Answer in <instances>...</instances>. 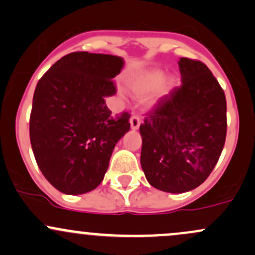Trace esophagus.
<instances>
[{
  "label": "esophagus",
  "instance_id": "esophagus-1",
  "mask_svg": "<svg viewBox=\"0 0 255 255\" xmlns=\"http://www.w3.org/2000/svg\"><path fill=\"white\" fill-rule=\"evenodd\" d=\"M129 122H130V128H132L133 130L138 129L139 126H140V123H141L140 119H139L138 116H132V117H130Z\"/></svg>",
  "mask_w": 255,
  "mask_h": 255
}]
</instances>
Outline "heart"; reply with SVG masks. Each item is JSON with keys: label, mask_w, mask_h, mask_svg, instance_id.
Masks as SVG:
<instances>
[{"label": "heart", "mask_w": 255, "mask_h": 255, "mask_svg": "<svg viewBox=\"0 0 255 255\" xmlns=\"http://www.w3.org/2000/svg\"><path fill=\"white\" fill-rule=\"evenodd\" d=\"M164 77H166V72L162 69H149L141 72L136 77L132 78L128 82V89L136 98L147 96L156 89L155 97L151 100V103L155 104L161 98L169 94L178 83L177 78L174 76H168L166 79Z\"/></svg>", "instance_id": "b5f03b06"}]
</instances>
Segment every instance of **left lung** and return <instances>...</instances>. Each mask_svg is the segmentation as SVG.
<instances>
[{"instance_id":"1","label":"left lung","mask_w":255,"mask_h":255,"mask_svg":"<svg viewBox=\"0 0 255 255\" xmlns=\"http://www.w3.org/2000/svg\"><path fill=\"white\" fill-rule=\"evenodd\" d=\"M181 86L158 102L140 126V163L151 186L183 194L200 186L226 138V99L203 63L180 58Z\"/></svg>"}]
</instances>
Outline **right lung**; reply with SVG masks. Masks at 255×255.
Instances as JSON below:
<instances>
[{
	"label": "right lung",
	"instance_id": "right-lung-1",
	"mask_svg": "<svg viewBox=\"0 0 255 255\" xmlns=\"http://www.w3.org/2000/svg\"><path fill=\"white\" fill-rule=\"evenodd\" d=\"M125 60L75 52L53 64L36 86L30 141L38 168L60 192L82 195L104 179L115 145L129 130V115L113 116L106 97Z\"/></svg>",
	"mask_w": 255,
	"mask_h": 255
}]
</instances>
